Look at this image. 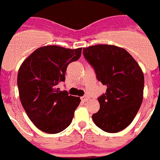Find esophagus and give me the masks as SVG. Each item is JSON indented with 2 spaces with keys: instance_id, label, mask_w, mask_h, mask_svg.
<instances>
[{
  "instance_id": "1",
  "label": "esophagus",
  "mask_w": 160,
  "mask_h": 160,
  "mask_svg": "<svg viewBox=\"0 0 160 160\" xmlns=\"http://www.w3.org/2000/svg\"><path fill=\"white\" fill-rule=\"evenodd\" d=\"M81 100L83 101H84V102H85V101H88V100H89V97H88V96H84V97H81Z\"/></svg>"
}]
</instances>
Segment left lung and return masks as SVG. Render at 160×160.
I'll return each instance as SVG.
<instances>
[{"label": "left lung", "mask_w": 160, "mask_h": 160, "mask_svg": "<svg viewBox=\"0 0 160 160\" xmlns=\"http://www.w3.org/2000/svg\"><path fill=\"white\" fill-rule=\"evenodd\" d=\"M83 54L95 69L97 80L107 86L98 98L94 123L108 133L124 130L138 113L143 99L144 76L138 63L124 48L108 44L84 47Z\"/></svg>", "instance_id": "obj_1"}]
</instances>
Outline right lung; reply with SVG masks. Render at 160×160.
I'll return each mask as SVG.
<instances>
[{
    "instance_id": "right-lung-1",
    "label": "right lung",
    "mask_w": 160,
    "mask_h": 160,
    "mask_svg": "<svg viewBox=\"0 0 160 160\" xmlns=\"http://www.w3.org/2000/svg\"><path fill=\"white\" fill-rule=\"evenodd\" d=\"M82 48L69 49L44 46L36 49L22 63L18 87L22 105L34 126L48 134L63 131L72 122L80 97L59 91L67 67L78 60Z\"/></svg>"
}]
</instances>
